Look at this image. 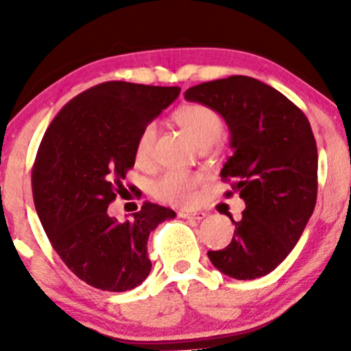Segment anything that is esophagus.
Here are the masks:
<instances>
[{"mask_svg": "<svg viewBox=\"0 0 351 351\" xmlns=\"http://www.w3.org/2000/svg\"><path fill=\"white\" fill-rule=\"evenodd\" d=\"M178 217L180 219H193V221H200V219L205 217L204 212H185V210H180L178 212Z\"/></svg>", "mask_w": 351, "mask_h": 351, "instance_id": "esophagus-1", "label": "esophagus"}]
</instances>
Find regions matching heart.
<instances>
[{"mask_svg": "<svg viewBox=\"0 0 351 351\" xmlns=\"http://www.w3.org/2000/svg\"><path fill=\"white\" fill-rule=\"evenodd\" d=\"M173 120L192 137L200 147L210 146L224 132V119L215 108L204 104H185L173 112ZM156 141V125L147 123L139 132L136 141L137 161L146 162L151 158ZM204 176L200 173L183 171V169H169L159 176L153 185L156 198L166 204L192 205L197 200V190Z\"/></svg>", "mask_w": 351, "mask_h": 351, "instance_id": "b5f03b06", "label": "heart"}]
</instances>
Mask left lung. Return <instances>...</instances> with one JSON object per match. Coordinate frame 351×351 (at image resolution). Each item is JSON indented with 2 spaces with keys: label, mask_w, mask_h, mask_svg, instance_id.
I'll return each mask as SVG.
<instances>
[{
  "label": "left lung",
  "mask_w": 351,
  "mask_h": 351,
  "mask_svg": "<svg viewBox=\"0 0 351 351\" xmlns=\"http://www.w3.org/2000/svg\"><path fill=\"white\" fill-rule=\"evenodd\" d=\"M185 98L215 108L228 123L234 154L221 178L246 204L241 221L231 217L232 241L208 258L231 278L265 277L293 250L316 207L317 147L309 120L280 91L250 76L197 84Z\"/></svg>",
  "instance_id": "left-lung-1"
}]
</instances>
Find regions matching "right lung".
Instances as JSON below:
<instances>
[{"label":"right lung","mask_w":351,"mask_h":351,"mask_svg":"<svg viewBox=\"0 0 351 351\" xmlns=\"http://www.w3.org/2000/svg\"><path fill=\"white\" fill-rule=\"evenodd\" d=\"M178 86L107 81L74 97L54 117L32 168L38 219L66 267L88 285L125 292L151 271L147 239L175 212L144 202L119 222L107 208L136 162L144 125L178 98Z\"/></svg>","instance_id":"1"}]
</instances>
